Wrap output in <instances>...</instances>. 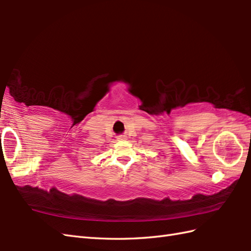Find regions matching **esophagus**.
I'll return each instance as SVG.
<instances>
[{
    "label": "esophagus",
    "mask_w": 251,
    "mask_h": 251,
    "mask_svg": "<svg viewBox=\"0 0 251 251\" xmlns=\"http://www.w3.org/2000/svg\"><path fill=\"white\" fill-rule=\"evenodd\" d=\"M117 139H119V140H124V139H126V136L125 135H121V136L117 137Z\"/></svg>",
    "instance_id": "34e87169"
}]
</instances>
